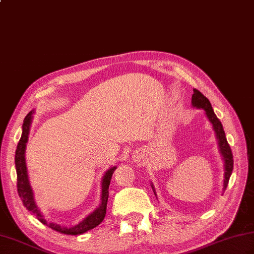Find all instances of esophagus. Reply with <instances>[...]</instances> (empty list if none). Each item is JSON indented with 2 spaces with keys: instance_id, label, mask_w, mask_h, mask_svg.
<instances>
[{
  "instance_id": "obj_1",
  "label": "esophagus",
  "mask_w": 254,
  "mask_h": 254,
  "mask_svg": "<svg viewBox=\"0 0 254 254\" xmlns=\"http://www.w3.org/2000/svg\"><path fill=\"white\" fill-rule=\"evenodd\" d=\"M133 160L134 161H139V160H141V155H139V154H134L133 155Z\"/></svg>"
}]
</instances>
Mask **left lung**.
<instances>
[{
	"instance_id": "8db88e82",
	"label": "left lung",
	"mask_w": 254,
	"mask_h": 254,
	"mask_svg": "<svg viewBox=\"0 0 254 254\" xmlns=\"http://www.w3.org/2000/svg\"><path fill=\"white\" fill-rule=\"evenodd\" d=\"M191 104L194 108H196V109H203L205 111V115H206L208 119V121L210 122V124H212V127L215 132V136H216L217 143H218L219 153L222 155L223 161H224L223 191H225L226 188L228 186L231 172H233V169H234V158H233V153H231L230 146L227 142V138H226L223 124L219 121V119L216 117V115L214 113V110L209 100L201 93V91H198L197 89H193ZM150 186H152V189L156 195V191L153 183H150Z\"/></svg>"
}]
</instances>
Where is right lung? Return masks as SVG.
Returning a JSON list of instances; mask_svg holds the SVG:
<instances>
[{"label": "right lung", "mask_w": 254, "mask_h": 254, "mask_svg": "<svg viewBox=\"0 0 254 254\" xmlns=\"http://www.w3.org/2000/svg\"><path fill=\"white\" fill-rule=\"evenodd\" d=\"M34 110L30 111L28 115L26 116L24 119L23 123V132H21V136L17 145V148H16L15 153V167H16V174H17V191L18 195L23 202L24 206L30 210V212L36 215L38 220H40L42 224L47 225L48 227L51 229L59 231L61 234L65 235H73L77 236L80 234H84L86 231L93 229L97 227L102 220H104L106 216V210H107V202H108V196H109V189L110 186V180L112 178L113 171L117 169V167H111V168L108 169L104 177H102L101 180V196H100V204L99 206L97 207L93 213H90L88 216H86L82 222H79L77 225L71 226V227H65V226L59 225L57 223H48L47 219L44 217V215L41 214L39 207L37 206L35 196H34V191H32L29 178H28V171H27V166H26V158H25V152H26V145L28 142V136L30 132V126L32 122V116H34Z\"/></svg>", "instance_id": "1"}]
</instances>
